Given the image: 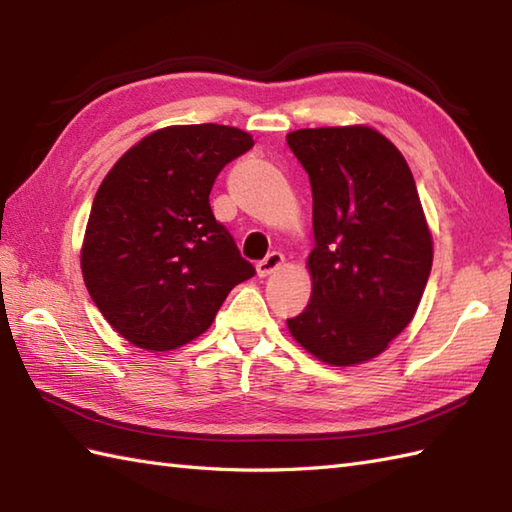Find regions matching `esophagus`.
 I'll return each mask as SVG.
<instances>
[{"label": "esophagus", "instance_id": "1", "mask_svg": "<svg viewBox=\"0 0 512 512\" xmlns=\"http://www.w3.org/2000/svg\"><path fill=\"white\" fill-rule=\"evenodd\" d=\"M281 264H284V255L277 253V250H273V253H268L262 262H257V275L259 277H268L273 275L275 270L281 268Z\"/></svg>", "mask_w": 512, "mask_h": 512}]
</instances>
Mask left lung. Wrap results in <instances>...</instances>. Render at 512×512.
I'll return each mask as SVG.
<instances>
[{"mask_svg": "<svg viewBox=\"0 0 512 512\" xmlns=\"http://www.w3.org/2000/svg\"><path fill=\"white\" fill-rule=\"evenodd\" d=\"M288 147L312 187V297L290 334L330 365L385 350L416 314L433 246L416 182L372 127L297 129Z\"/></svg>", "mask_w": 512, "mask_h": 512, "instance_id": "8db88e82", "label": "left lung"}]
</instances>
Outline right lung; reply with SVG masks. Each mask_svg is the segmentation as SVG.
<instances>
[{
    "instance_id": "obj_1",
    "label": "right lung",
    "mask_w": 512,
    "mask_h": 512,
    "mask_svg": "<svg viewBox=\"0 0 512 512\" xmlns=\"http://www.w3.org/2000/svg\"><path fill=\"white\" fill-rule=\"evenodd\" d=\"M253 145L228 125L165 127L101 182L81 270L96 308L129 343L167 352L198 339L228 292L255 275L209 204L220 171Z\"/></svg>"
}]
</instances>
